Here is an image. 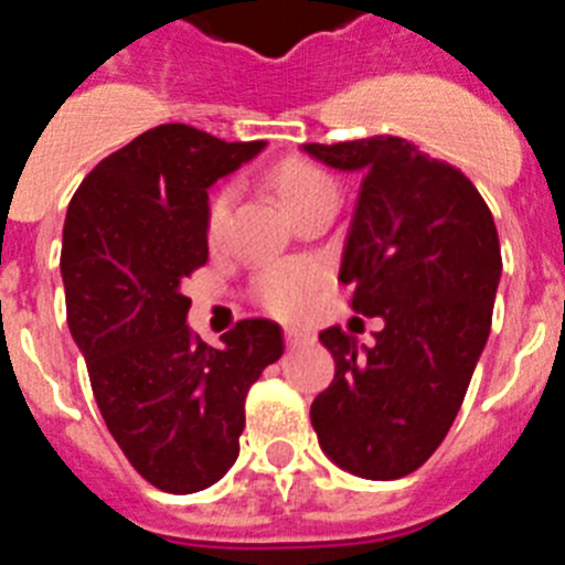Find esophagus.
Masks as SVG:
<instances>
[{
  "label": "esophagus",
  "instance_id": "esophagus-1",
  "mask_svg": "<svg viewBox=\"0 0 565 565\" xmlns=\"http://www.w3.org/2000/svg\"><path fill=\"white\" fill-rule=\"evenodd\" d=\"M308 339H311V333L306 331H294V328H288L286 331V344H306Z\"/></svg>",
  "mask_w": 565,
  "mask_h": 565
}]
</instances>
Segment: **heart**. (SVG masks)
<instances>
[{
	"label": "heart",
	"mask_w": 565,
	"mask_h": 565,
	"mask_svg": "<svg viewBox=\"0 0 565 565\" xmlns=\"http://www.w3.org/2000/svg\"><path fill=\"white\" fill-rule=\"evenodd\" d=\"M268 183L291 214L306 209L322 192H333L331 174L322 172L302 158H286L268 172ZM234 206V189L223 186L212 194L206 209V237L212 243L226 234L228 214ZM322 271L313 263H277V266L259 271L254 279V297L268 313L279 319H299L311 308Z\"/></svg>",
	"instance_id": "1"
}]
</instances>
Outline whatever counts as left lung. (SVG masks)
Segmentation results:
<instances>
[{"label": "left lung", "instance_id": "obj_1", "mask_svg": "<svg viewBox=\"0 0 565 565\" xmlns=\"http://www.w3.org/2000/svg\"><path fill=\"white\" fill-rule=\"evenodd\" d=\"M302 149L362 174L339 279L353 286V311L384 322L371 348L339 326L319 333L337 373L311 424L337 467L396 481L438 450L461 411L492 326L498 228L461 169L396 135Z\"/></svg>", "mask_w": 565, "mask_h": 565}]
</instances>
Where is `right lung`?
Returning <instances> with one entry per match:
<instances>
[{
	"label": "right lung",
	"instance_id": "1",
	"mask_svg": "<svg viewBox=\"0 0 565 565\" xmlns=\"http://www.w3.org/2000/svg\"><path fill=\"white\" fill-rule=\"evenodd\" d=\"M263 147L161 124L107 154L64 221L67 326L98 411L138 476L172 495L226 476L248 387L282 356L271 319H239L217 348L192 337L183 294L209 259V186Z\"/></svg>",
	"mask_w": 565,
	"mask_h": 565
}]
</instances>
